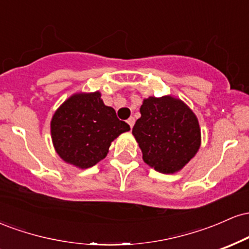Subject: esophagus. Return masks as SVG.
<instances>
[{
    "instance_id": "1",
    "label": "esophagus",
    "mask_w": 249,
    "mask_h": 249,
    "mask_svg": "<svg viewBox=\"0 0 249 249\" xmlns=\"http://www.w3.org/2000/svg\"><path fill=\"white\" fill-rule=\"evenodd\" d=\"M134 122H136V119H134V117H130V118L127 119V124L130 125V127L132 128L133 125H134Z\"/></svg>"
}]
</instances>
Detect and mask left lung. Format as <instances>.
I'll return each instance as SVG.
<instances>
[{
  "label": "left lung",
  "mask_w": 249,
  "mask_h": 249,
  "mask_svg": "<svg viewBox=\"0 0 249 249\" xmlns=\"http://www.w3.org/2000/svg\"><path fill=\"white\" fill-rule=\"evenodd\" d=\"M141 113L132 133L144 161L161 173L181 170L200 146L199 123L192 110L173 97H148Z\"/></svg>",
  "instance_id": "obj_1"
}]
</instances>
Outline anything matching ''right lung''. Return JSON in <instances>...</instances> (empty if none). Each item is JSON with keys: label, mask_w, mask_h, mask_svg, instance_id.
<instances>
[{"label": "right lung", "mask_w": 249, "mask_h": 249, "mask_svg": "<svg viewBox=\"0 0 249 249\" xmlns=\"http://www.w3.org/2000/svg\"><path fill=\"white\" fill-rule=\"evenodd\" d=\"M130 130L116 111L107 107L101 93H78L56 111L51 121V137L56 152L64 161L89 168L107 154L111 142Z\"/></svg>", "instance_id": "1"}]
</instances>
